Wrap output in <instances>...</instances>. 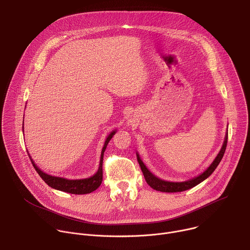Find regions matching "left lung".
<instances>
[{
  "label": "left lung",
  "mask_w": 250,
  "mask_h": 250,
  "mask_svg": "<svg viewBox=\"0 0 250 250\" xmlns=\"http://www.w3.org/2000/svg\"><path fill=\"white\" fill-rule=\"evenodd\" d=\"M227 144H228V133L226 135L224 145L219 152V154L217 155V157L215 158V160L212 161V163L199 176L193 178V179H190L188 181H184V182H169V181H164L159 179L158 177H156L155 175H153L145 165V163L142 162V160L140 159L139 155L136 153V157H137V161L139 163V166L141 168L142 173H144V176L146 178V181L147 182V184L154 190L156 191H160V192H165V193H176V192H183L186 190H189L195 186H197L198 184H200L201 182H203L204 180H206L207 178L216 170V168L218 167V165L220 164L221 160L223 159V156L225 154L226 148H227Z\"/></svg>",
  "instance_id": "1"
}]
</instances>
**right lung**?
Masks as SVG:
<instances>
[{
    "label": "right lung",
    "mask_w": 250,
    "mask_h": 250,
    "mask_svg": "<svg viewBox=\"0 0 250 250\" xmlns=\"http://www.w3.org/2000/svg\"><path fill=\"white\" fill-rule=\"evenodd\" d=\"M117 130H113L108 137H106L104 147L102 149L101 152V159H100V164H99V169L96 172V174H94L93 176L86 178V179H79V180H69V179H65V178L62 177H55V176H51L48 175L46 173H44L42 170H41L37 165H35L34 161L30 158V161L34 167V169L37 170V172L39 173V175L42 177V179L51 188L62 191V192H66L69 194H75V195H84V194H89L92 193L93 191L97 190L100 185L102 184L103 181V158H104V152L106 148V146H108L109 141L111 140V138L114 136V134L116 133Z\"/></svg>",
    "instance_id": "add662e5"
}]
</instances>
